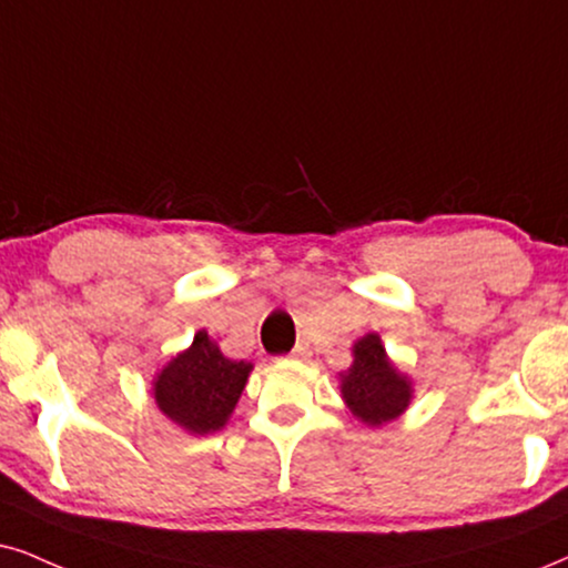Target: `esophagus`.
<instances>
[{
	"mask_svg": "<svg viewBox=\"0 0 568 568\" xmlns=\"http://www.w3.org/2000/svg\"><path fill=\"white\" fill-rule=\"evenodd\" d=\"M308 354H312V351H308V343H296V348L291 351V358H308Z\"/></svg>",
	"mask_w": 568,
	"mask_h": 568,
	"instance_id": "esophagus-1",
	"label": "esophagus"
}]
</instances>
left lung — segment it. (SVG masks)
<instances>
[{"label":"left lung","mask_w":568,"mask_h":568,"mask_svg":"<svg viewBox=\"0 0 568 568\" xmlns=\"http://www.w3.org/2000/svg\"><path fill=\"white\" fill-rule=\"evenodd\" d=\"M341 393L364 425H385L396 419L412 400V385L387 362L377 335H364L354 346V364L341 377Z\"/></svg>","instance_id":"1"}]
</instances>
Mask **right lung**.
Wrapping results in <instances>:
<instances>
[{
	"instance_id": "add662e5",
	"label": "right lung",
	"mask_w": 568,
	"mask_h": 568,
	"mask_svg": "<svg viewBox=\"0 0 568 568\" xmlns=\"http://www.w3.org/2000/svg\"><path fill=\"white\" fill-rule=\"evenodd\" d=\"M251 364L222 356L217 343L201 329L193 346L175 356L154 379V398L175 425L193 435L220 429L239 404Z\"/></svg>"
}]
</instances>
